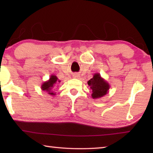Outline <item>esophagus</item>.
Here are the masks:
<instances>
[{
    "mask_svg": "<svg viewBox=\"0 0 153 153\" xmlns=\"http://www.w3.org/2000/svg\"><path fill=\"white\" fill-rule=\"evenodd\" d=\"M74 77H79V76H78V75H77V74H76V75H75V76H74Z\"/></svg>",
    "mask_w": 153,
    "mask_h": 153,
    "instance_id": "34e87169",
    "label": "esophagus"
}]
</instances>
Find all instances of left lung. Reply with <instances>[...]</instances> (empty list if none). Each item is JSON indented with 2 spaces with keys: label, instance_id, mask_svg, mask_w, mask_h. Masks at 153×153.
<instances>
[{
  "label": "left lung",
  "instance_id": "1",
  "mask_svg": "<svg viewBox=\"0 0 153 153\" xmlns=\"http://www.w3.org/2000/svg\"><path fill=\"white\" fill-rule=\"evenodd\" d=\"M88 84L92 90L91 96L93 99H97L104 97L107 94L110 88L109 84L98 73L94 74L92 78L88 82Z\"/></svg>",
  "mask_w": 153,
  "mask_h": 153
}]
</instances>
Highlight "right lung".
Here are the masks:
<instances>
[{
    "label": "right lung",
    "mask_w": 153,
    "mask_h": 153,
    "mask_svg": "<svg viewBox=\"0 0 153 153\" xmlns=\"http://www.w3.org/2000/svg\"><path fill=\"white\" fill-rule=\"evenodd\" d=\"M61 81L58 79V77L55 75H51L50 78L48 80L43 83L41 86V89L43 91H46L48 94L51 96H54L56 94L55 92H54L53 90L55 88V86Z\"/></svg>",
    "instance_id": "right-lung-1"
}]
</instances>
